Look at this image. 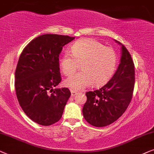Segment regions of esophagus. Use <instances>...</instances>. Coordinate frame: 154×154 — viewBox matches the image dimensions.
I'll return each instance as SVG.
<instances>
[{
	"label": "esophagus",
	"mask_w": 154,
	"mask_h": 154,
	"mask_svg": "<svg viewBox=\"0 0 154 154\" xmlns=\"http://www.w3.org/2000/svg\"><path fill=\"white\" fill-rule=\"evenodd\" d=\"M76 94H77V92L74 91H72V90H71V96H75Z\"/></svg>",
	"instance_id": "esophagus-1"
}]
</instances>
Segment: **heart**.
Masks as SVG:
<instances>
[{"instance_id": "1", "label": "heart", "mask_w": 154, "mask_h": 154, "mask_svg": "<svg viewBox=\"0 0 154 154\" xmlns=\"http://www.w3.org/2000/svg\"><path fill=\"white\" fill-rule=\"evenodd\" d=\"M59 60L63 74L71 75L80 64L79 72L68 77L64 85L75 91H80L92 83L99 86L106 83L113 74L117 55L113 49L104 46L98 41L84 38L76 42Z\"/></svg>"}]
</instances>
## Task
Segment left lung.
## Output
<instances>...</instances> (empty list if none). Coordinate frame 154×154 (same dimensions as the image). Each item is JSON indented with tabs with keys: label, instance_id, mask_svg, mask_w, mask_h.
Instances as JSON below:
<instances>
[{
	"label": "left lung",
	"instance_id": "8db88e82",
	"mask_svg": "<svg viewBox=\"0 0 154 154\" xmlns=\"http://www.w3.org/2000/svg\"><path fill=\"white\" fill-rule=\"evenodd\" d=\"M120 64L112 78L103 87L87 92V100L82 109L88 123L94 127L112 124L124 113L132 97L134 66L130 53L122 44Z\"/></svg>",
	"mask_w": 154,
	"mask_h": 154
}]
</instances>
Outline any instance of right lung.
<instances>
[{"instance_id": "obj_1", "label": "right lung", "mask_w": 154, "mask_h": 154, "mask_svg": "<svg viewBox=\"0 0 154 154\" xmlns=\"http://www.w3.org/2000/svg\"><path fill=\"white\" fill-rule=\"evenodd\" d=\"M75 37L44 34L24 48L15 70L16 95L22 109L34 122L44 126L62 117L70 91L54 89L61 81L59 55Z\"/></svg>"}]
</instances>
